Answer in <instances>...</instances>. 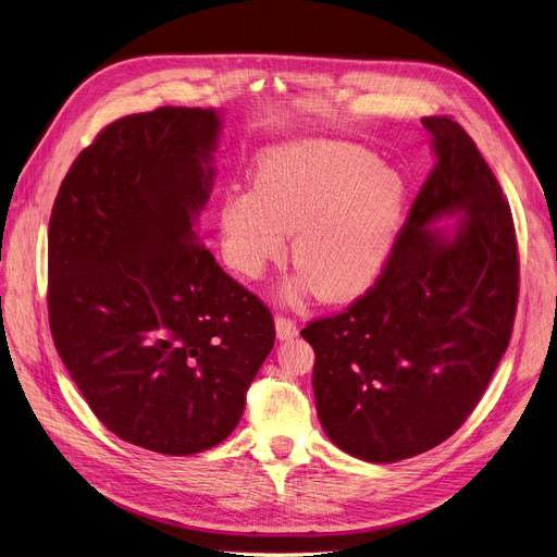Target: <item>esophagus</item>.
I'll use <instances>...</instances> for the list:
<instances>
[{"label":"esophagus","mask_w":557,"mask_h":557,"mask_svg":"<svg viewBox=\"0 0 557 557\" xmlns=\"http://www.w3.org/2000/svg\"><path fill=\"white\" fill-rule=\"evenodd\" d=\"M275 330H277V338L280 341H290L294 336H298L296 320H290L286 315H277L275 318Z\"/></svg>","instance_id":"obj_1"}]
</instances>
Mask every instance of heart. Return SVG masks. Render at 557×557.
<instances>
[{"mask_svg":"<svg viewBox=\"0 0 557 557\" xmlns=\"http://www.w3.org/2000/svg\"><path fill=\"white\" fill-rule=\"evenodd\" d=\"M408 205L401 173L359 146L307 139L263 156L255 189H230L219 223L227 267L257 280L286 250L300 286L327 302L352 300L393 255Z\"/></svg>","mask_w":557,"mask_h":557,"instance_id":"obj_1","label":"heart"}]
</instances>
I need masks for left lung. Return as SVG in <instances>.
<instances>
[{"mask_svg": "<svg viewBox=\"0 0 557 557\" xmlns=\"http://www.w3.org/2000/svg\"><path fill=\"white\" fill-rule=\"evenodd\" d=\"M435 164L374 286L300 334L330 441L368 462L445 443L481 401L510 343L519 255L510 205L474 139L424 116ZM461 214L454 231L433 228Z\"/></svg>", "mask_w": 557, "mask_h": 557, "instance_id": "8db88e82", "label": "left lung"}]
</instances>
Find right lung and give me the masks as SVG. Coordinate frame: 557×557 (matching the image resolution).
<instances>
[{
  "instance_id": "right-lung-1",
  "label": "right lung",
  "mask_w": 557,
  "mask_h": 557,
  "mask_svg": "<svg viewBox=\"0 0 557 557\" xmlns=\"http://www.w3.org/2000/svg\"><path fill=\"white\" fill-rule=\"evenodd\" d=\"M216 110L164 106L106 126L49 219V327L74 384L122 441L210 449L244 416L275 343L269 307L196 237Z\"/></svg>"
}]
</instances>
